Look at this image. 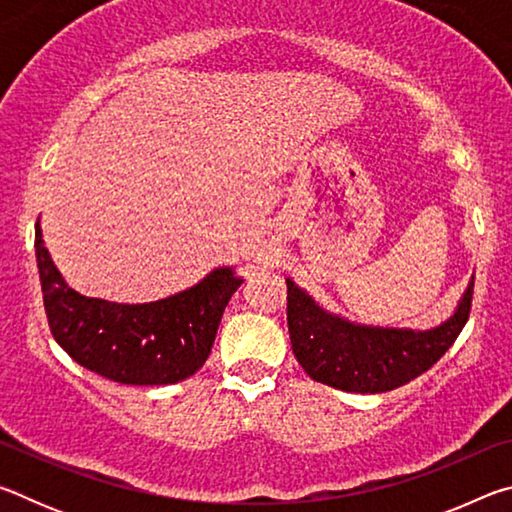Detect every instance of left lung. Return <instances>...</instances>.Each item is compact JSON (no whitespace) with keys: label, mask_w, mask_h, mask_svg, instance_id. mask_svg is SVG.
Wrapping results in <instances>:
<instances>
[{"label":"left lung","mask_w":512,"mask_h":512,"mask_svg":"<svg viewBox=\"0 0 512 512\" xmlns=\"http://www.w3.org/2000/svg\"><path fill=\"white\" fill-rule=\"evenodd\" d=\"M474 277L452 316L438 327L354 325L329 314L307 291L287 280L291 348L311 379L348 393H386L420 377L452 348L472 307Z\"/></svg>","instance_id":"obj_1"}]
</instances>
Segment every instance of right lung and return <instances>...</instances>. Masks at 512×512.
<instances>
[{"label":"right lung","instance_id":"add662e5","mask_svg":"<svg viewBox=\"0 0 512 512\" xmlns=\"http://www.w3.org/2000/svg\"><path fill=\"white\" fill-rule=\"evenodd\" d=\"M42 300L56 343L83 368L131 386L178 384L203 368L232 293L235 268H214L176 296L124 305L85 298L67 287L36 223Z\"/></svg>","mask_w":512,"mask_h":512}]
</instances>
